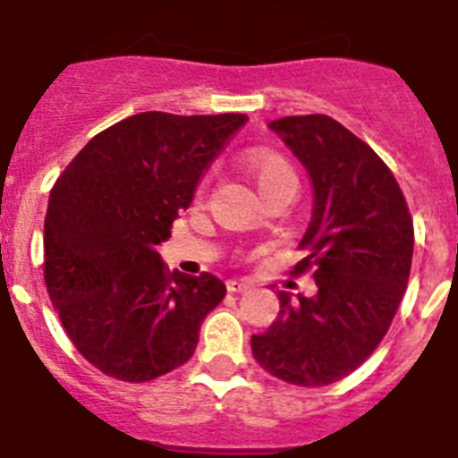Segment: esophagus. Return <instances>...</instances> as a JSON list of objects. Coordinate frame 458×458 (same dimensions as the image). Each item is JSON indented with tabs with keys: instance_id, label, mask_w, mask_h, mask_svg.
Returning a JSON list of instances; mask_svg holds the SVG:
<instances>
[{
	"instance_id": "1",
	"label": "esophagus",
	"mask_w": 458,
	"mask_h": 458,
	"mask_svg": "<svg viewBox=\"0 0 458 458\" xmlns=\"http://www.w3.org/2000/svg\"><path fill=\"white\" fill-rule=\"evenodd\" d=\"M254 282H250V279H229L226 282V289L232 291V293H241V291H248L252 289Z\"/></svg>"
}]
</instances>
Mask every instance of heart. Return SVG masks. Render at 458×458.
Returning a JSON list of instances; mask_svg holds the SVG:
<instances>
[{
	"label": "heart",
	"instance_id": "obj_1",
	"mask_svg": "<svg viewBox=\"0 0 458 458\" xmlns=\"http://www.w3.org/2000/svg\"><path fill=\"white\" fill-rule=\"evenodd\" d=\"M248 169L252 174L254 183H257L261 197H266L273 190L282 188L286 183L298 185V176H295V169L291 167L289 160L282 157L279 153L270 151H259L252 153L248 160ZM199 192H204V185H201Z\"/></svg>",
	"mask_w": 458,
	"mask_h": 458
}]
</instances>
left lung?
<instances>
[{
  "mask_svg": "<svg viewBox=\"0 0 458 458\" xmlns=\"http://www.w3.org/2000/svg\"><path fill=\"white\" fill-rule=\"evenodd\" d=\"M314 183V216L291 273H311L317 293L279 291V314L252 353L275 378L323 387L358 369L390 330L406 293L412 217L394 174L369 144L326 114L270 123Z\"/></svg>",
  "mask_w": 458,
  "mask_h": 458,
  "instance_id": "8db88e82",
  "label": "left lung"
}]
</instances>
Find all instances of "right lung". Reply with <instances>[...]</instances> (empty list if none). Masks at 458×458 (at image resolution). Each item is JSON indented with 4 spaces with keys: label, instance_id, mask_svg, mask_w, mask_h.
Listing matches in <instances>:
<instances>
[{
    "label": "right lung",
    "instance_id": "add662e5",
    "mask_svg": "<svg viewBox=\"0 0 458 458\" xmlns=\"http://www.w3.org/2000/svg\"><path fill=\"white\" fill-rule=\"evenodd\" d=\"M245 114L141 112L109 125L50 190L46 286L72 346L105 376L147 383L185 365L201 321L226 295L183 275L157 245Z\"/></svg>",
    "mask_w": 458,
    "mask_h": 458
}]
</instances>
